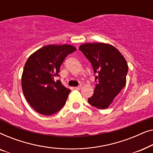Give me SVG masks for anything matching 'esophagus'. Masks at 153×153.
Returning <instances> with one entry per match:
<instances>
[{
  "instance_id": "1",
  "label": "esophagus",
  "mask_w": 153,
  "mask_h": 153,
  "mask_svg": "<svg viewBox=\"0 0 153 153\" xmlns=\"http://www.w3.org/2000/svg\"><path fill=\"white\" fill-rule=\"evenodd\" d=\"M81 88H82V85H79V86L75 87V88H76V90H80V89H81Z\"/></svg>"
}]
</instances>
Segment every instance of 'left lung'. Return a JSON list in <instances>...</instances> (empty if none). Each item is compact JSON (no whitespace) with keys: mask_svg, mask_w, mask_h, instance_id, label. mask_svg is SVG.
<instances>
[{"mask_svg":"<svg viewBox=\"0 0 153 153\" xmlns=\"http://www.w3.org/2000/svg\"><path fill=\"white\" fill-rule=\"evenodd\" d=\"M79 49L91 62L97 83L88 102L98 109L107 108L126 85V60L116 48L105 43L83 44Z\"/></svg>","mask_w":153,"mask_h":153,"instance_id":"left-lung-1","label":"left lung"}]
</instances>
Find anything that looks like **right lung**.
<instances>
[{
  "instance_id": "add662e5",
  "label": "right lung",
  "mask_w": 153,
  "mask_h": 153,
  "mask_svg": "<svg viewBox=\"0 0 153 153\" xmlns=\"http://www.w3.org/2000/svg\"><path fill=\"white\" fill-rule=\"evenodd\" d=\"M76 50L72 45L43 47L29 56L22 76L24 95L28 104L39 114L51 116L65 104L70 93L61 83L54 81L68 54Z\"/></svg>"
}]
</instances>
